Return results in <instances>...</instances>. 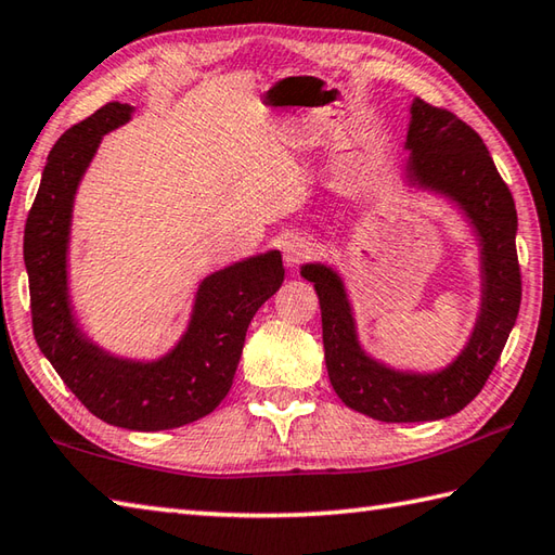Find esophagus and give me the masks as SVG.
<instances>
[{
    "mask_svg": "<svg viewBox=\"0 0 555 555\" xmlns=\"http://www.w3.org/2000/svg\"><path fill=\"white\" fill-rule=\"evenodd\" d=\"M312 243L306 235H291L284 241V262L288 267H298L300 262H306L312 255Z\"/></svg>",
    "mask_w": 555,
    "mask_h": 555,
    "instance_id": "34e87169",
    "label": "esophagus"
}]
</instances>
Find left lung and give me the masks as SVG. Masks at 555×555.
Returning a JSON list of instances; mask_svg holds the SVG:
<instances>
[{"label":"left lung","mask_w":555,"mask_h":555,"mask_svg":"<svg viewBox=\"0 0 555 555\" xmlns=\"http://www.w3.org/2000/svg\"><path fill=\"white\" fill-rule=\"evenodd\" d=\"M401 182L462 214L479 247V310L462 351L438 371H414L365 349L349 286L327 262H308L322 310L324 361L334 392L358 414L387 423L438 421L481 392L515 327L522 281L517 264V211L483 139L448 111L414 98L409 111Z\"/></svg>","instance_id":"left-lung-1"}]
</instances>
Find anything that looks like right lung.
<instances>
[{
  "instance_id": "right-lung-1",
  "label": "right lung",
  "mask_w": 555,
  "mask_h": 555,
  "mask_svg": "<svg viewBox=\"0 0 555 555\" xmlns=\"http://www.w3.org/2000/svg\"><path fill=\"white\" fill-rule=\"evenodd\" d=\"M134 115L107 103L52 146L24 233L33 334L81 404L127 430L188 426L221 404L233 385L255 312L284 284L279 249L237 259L206 274L194 291L188 327L156 358L119 356L81 330L69 293L74 202L105 134Z\"/></svg>"
}]
</instances>
